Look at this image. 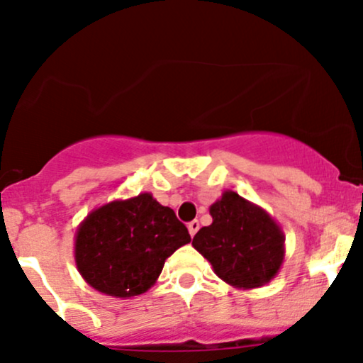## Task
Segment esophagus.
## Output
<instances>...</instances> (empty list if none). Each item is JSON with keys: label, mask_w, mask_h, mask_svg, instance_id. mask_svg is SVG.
Returning a JSON list of instances; mask_svg holds the SVG:
<instances>
[{"label": "esophagus", "mask_w": 363, "mask_h": 363, "mask_svg": "<svg viewBox=\"0 0 363 363\" xmlns=\"http://www.w3.org/2000/svg\"><path fill=\"white\" fill-rule=\"evenodd\" d=\"M197 230H199V221H197V220L190 221V223H189V232H190V235H194V233H196Z\"/></svg>", "instance_id": "esophagus-1"}]
</instances>
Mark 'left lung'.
I'll use <instances>...</instances> for the list:
<instances>
[{
  "instance_id": "1",
  "label": "left lung",
  "mask_w": 363,
  "mask_h": 363,
  "mask_svg": "<svg viewBox=\"0 0 363 363\" xmlns=\"http://www.w3.org/2000/svg\"><path fill=\"white\" fill-rule=\"evenodd\" d=\"M209 214L213 223L199 230L192 245L214 274L239 289L270 282L284 261V233L270 214L237 192H225Z\"/></svg>"
}]
</instances>
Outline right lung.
<instances>
[{"mask_svg": "<svg viewBox=\"0 0 363 363\" xmlns=\"http://www.w3.org/2000/svg\"><path fill=\"white\" fill-rule=\"evenodd\" d=\"M189 242L173 209L145 192L93 209L77 228L76 258L95 289L130 298L149 291L164 261Z\"/></svg>", "mask_w": 363, "mask_h": 363, "instance_id": "right-lung-1", "label": "right lung"}]
</instances>
